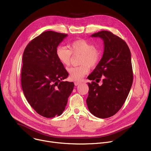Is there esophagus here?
Segmentation results:
<instances>
[{
  "label": "esophagus",
  "mask_w": 151,
  "mask_h": 151,
  "mask_svg": "<svg viewBox=\"0 0 151 151\" xmlns=\"http://www.w3.org/2000/svg\"><path fill=\"white\" fill-rule=\"evenodd\" d=\"M74 83H75V85L76 86L79 85L80 84H81V82H80V81H75Z\"/></svg>",
  "instance_id": "1"
}]
</instances>
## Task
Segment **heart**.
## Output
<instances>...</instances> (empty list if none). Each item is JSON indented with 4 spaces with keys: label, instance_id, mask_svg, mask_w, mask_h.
I'll return each mask as SVG.
<instances>
[{
    "label": "heart",
    "instance_id": "heart-1",
    "mask_svg": "<svg viewBox=\"0 0 151 151\" xmlns=\"http://www.w3.org/2000/svg\"><path fill=\"white\" fill-rule=\"evenodd\" d=\"M70 49L65 46H59L56 50V55L62 65L68 66L71 54L81 55L80 66L72 67L67 70L69 76L73 81H79L89 73L91 67H95L99 63L101 52L95 45L84 39L77 40L71 43Z\"/></svg>",
    "mask_w": 151,
    "mask_h": 151
}]
</instances>
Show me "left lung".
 <instances>
[{
	"label": "left lung",
	"mask_w": 151,
	"mask_h": 151,
	"mask_svg": "<svg viewBox=\"0 0 151 151\" xmlns=\"http://www.w3.org/2000/svg\"><path fill=\"white\" fill-rule=\"evenodd\" d=\"M91 37L103 40L104 51L98 65L88 77L92 81L88 83L86 103L93 116L108 118L121 108L130 92L133 83L131 52L125 41L111 32L102 30ZM101 77L103 84L99 86L94 80L99 82Z\"/></svg>",
	"instance_id": "left-lung-1"
}]
</instances>
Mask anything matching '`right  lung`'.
Segmentation results:
<instances>
[{
	"mask_svg": "<svg viewBox=\"0 0 151 151\" xmlns=\"http://www.w3.org/2000/svg\"><path fill=\"white\" fill-rule=\"evenodd\" d=\"M67 34L46 31L27 45L22 55L21 86L30 105L45 117L60 116L73 90V82L62 81L68 73L56 50Z\"/></svg>",
	"mask_w": 151,
	"mask_h": 151,
	"instance_id": "1",
	"label": "right lung"
}]
</instances>
